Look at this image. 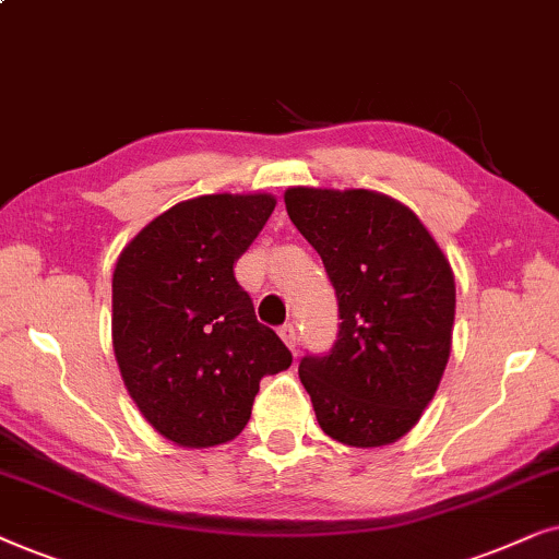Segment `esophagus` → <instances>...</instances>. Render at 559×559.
Masks as SVG:
<instances>
[{"label":"esophagus","instance_id":"1","mask_svg":"<svg viewBox=\"0 0 559 559\" xmlns=\"http://www.w3.org/2000/svg\"><path fill=\"white\" fill-rule=\"evenodd\" d=\"M278 334H281V340L286 342V347L296 349V345H299V332H296L294 324H284V326H281V330H278Z\"/></svg>","mask_w":559,"mask_h":559}]
</instances>
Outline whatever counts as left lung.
<instances>
[{"label":"left lung","instance_id":"8db88e82","mask_svg":"<svg viewBox=\"0 0 559 559\" xmlns=\"http://www.w3.org/2000/svg\"><path fill=\"white\" fill-rule=\"evenodd\" d=\"M284 202L340 304L330 355H307L299 366L319 427L349 448L396 442L421 419L448 368L450 260L421 219L385 193L292 186Z\"/></svg>","mask_w":559,"mask_h":559}]
</instances>
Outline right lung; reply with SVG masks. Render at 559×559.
Instances as JSON below:
<instances>
[{
  "label": "right lung",
  "instance_id": "right-lung-1",
  "mask_svg": "<svg viewBox=\"0 0 559 559\" xmlns=\"http://www.w3.org/2000/svg\"><path fill=\"white\" fill-rule=\"evenodd\" d=\"M273 210L265 191L186 199L117 258L111 347L119 373L147 424L178 448L235 440L260 378L292 366L233 271Z\"/></svg>",
  "mask_w": 559,
  "mask_h": 559
}]
</instances>
